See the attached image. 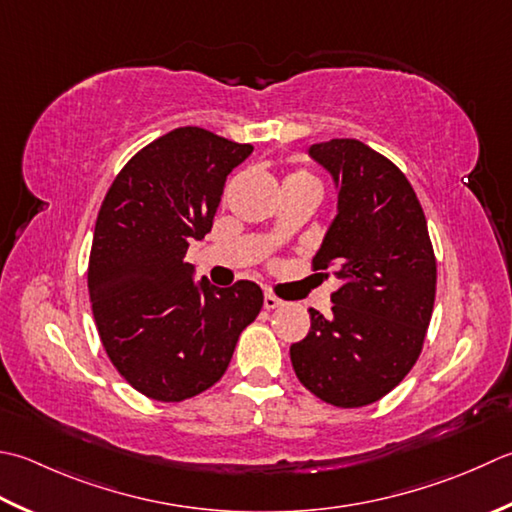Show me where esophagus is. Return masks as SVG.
Listing matches in <instances>:
<instances>
[{
  "label": "esophagus",
  "mask_w": 512,
  "mask_h": 512,
  "mask_svg": "<svg viewBox=\"0 0 512 512\" xmlns=\"http://www.w3.org/2000/svg\"><path fill=\"white\" fill-rule=\"evenodd\" d=\"M279 306H282V299L275 297L273 293H266L264 295V308L266 310H273V308H279Z\"/></svg>",
  "instance_id": "1"
}]
</instances>
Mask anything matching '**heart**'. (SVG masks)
Here are the masks:
<instances>
[{
	"label": "heart",
	"instance_id": "heart-1",
	"mask_svg": "<svg viewBox=\"0 0 512 512\" xmlns=\"http://www.w3.org/2000/svg\"><path fill=\"white\" fill-rule=\"evenodd\" d=\"M293 177H308L306 173H297V175H293ZM308 179H313V177H308Z\"/></svg>",
	"mask_w": 512,
	"mask_h": 512
}]
</instances>
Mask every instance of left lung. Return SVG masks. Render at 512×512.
I'll return each mask as SVG.
<instances>
[{"instance_id":"8db88e82","label":"left lung","mask_w":512,"mask_h":512,"mask_svg":"<svg viewBox=\"0 0 512 512\" xmlns=\"http://www.w3.org/2000/svg\"><path fill=\"white\" fill-rule=\"evenodd\" d=\"M335 184L337 215L313 257L342 288L333 317L310 308L290 362L310 393L357 408L390 393L417 362L435 304L437 266L424 210L402 170L357 139L308 148Z\"/></svg>"}]
</instances>
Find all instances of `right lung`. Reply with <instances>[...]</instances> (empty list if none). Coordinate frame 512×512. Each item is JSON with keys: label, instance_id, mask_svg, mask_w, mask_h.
I'll return each instance as SVG.
<instances>
[{"label": "right lung", "instance_id": "add662e5", "mask_svg": "<svg viewBox=\"0 0 512 512\" xmlns=\"http://www.w3.org/2000/svg\"><path fill=\"white\" fill-rule=\"evenodd\" d=\"M253 153L197 126L139 150L99 208L88 295L110 362L157 402H182L226 373L262 288L195 279L186 250L213 228L230 170Z\"/></svg>", "mask_w": 512, "mask_h": 512}]
</instances>
